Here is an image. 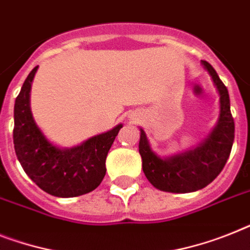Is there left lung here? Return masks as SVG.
<instances>
[{
  "label": "left lung",
  "instance_id": "8db88e82",
  "mask_svg": "<svg viewBox=\"0 0 250 250\" xmlns=\"http://www.w3.org/2000/svg\"><path fill=\"white\" fill-rule=\"evenodd\" d=\"M220 94V117L212 133L197 148L172 157L161 158L150 149L147 135L140 129L139 153L149 183L162 191L190 193L211 184L220 175L231 152L235 124L230 111L228 88L207 61H202Z\"/></svg>",
  "mask_w": 250,
  "mask_h": 250
}]
</instances>
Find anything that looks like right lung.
Listing matches in <instances>:
<instances>
[{
    "instance_id": "1",
    "label": "right lung",
    "mask_w": 250,
    "mask_h": 250,
    "mask_svg": "<svg viewBox=\"0 0 250 250\" xmlns=\"http://www.w3.org/2000/svg\"><path fill=\"white\" fill-rule=\"evenodd\" d=\"M38 66L30 71L14 107V147L25 174L42 190L71 198L94 190L106 175V157L123 125L74 148L53 146L37 126L30 111V88Z\"/></svg>"
}]
</instances>
